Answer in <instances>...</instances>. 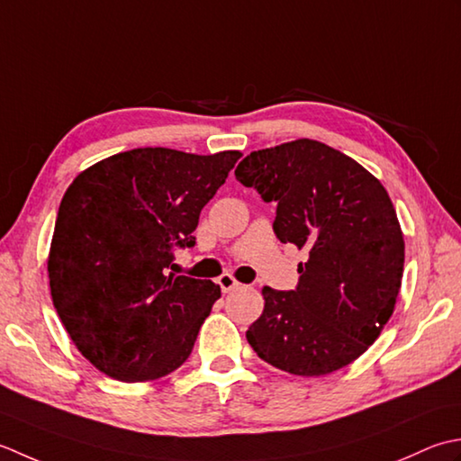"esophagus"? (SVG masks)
Wrapping results in <instances>:
<instances>
[{"label":"esophagus","mask_w":461,"mask_h":461,"mask_svg":"<svg viewBox=\"0 0 461 461\" xmlns=\"http://www.w3.org/2000/svg\"><path fill=\"white\" fill-rule=\"evenodd\" d=\"M217 283H219L222 293H230V290L239 288V283H237V280H234V276H230V275H221Z\"/></svg>","instance_id":"obj_1"}]
</instances>
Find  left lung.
<instances>
[{"label": "left lung", "instance_id": "1", "mask_svg": "<svg viewBox=\"0 0 461 461\" xmlns=\"http://www.w3.org/2000/svg\"><path fill=\"white\" fill-rule=\"evenodd\" d=\"M234 176L276 203V239L308 250L294 290L262 288L265 310L247 330L252 350L296 375L344 368L378 338L400 293L403 237L386 189L312 139L250 153Z\"/></svg>", "mask_w": 461, "mask_h": 461}]
</instances>
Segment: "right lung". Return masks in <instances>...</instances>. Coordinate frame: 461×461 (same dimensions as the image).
I'll return each instance as SVG.
<instances>
[{"mask_svg": "<svg viewBox=\"0 0 461 461\" xmlns=\"http://www.w3.org/2000/svg\"><path fill=\"white\" fill-rule=\"evenodd\" d=\"M239 158L133 149L89 167L63 194L47 260L51 298L103 374L157 380L191 356L221 286L168 268L176 249L194 247L203 206Z\"/></svg>", "mask_w": 461, "mask_h": 461, "instance_id": "add662e5", "label": "right lung"}]
</instances>
